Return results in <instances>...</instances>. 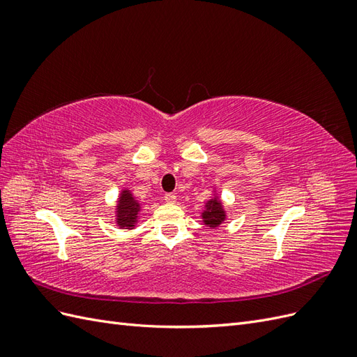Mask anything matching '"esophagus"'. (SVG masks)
<instances>
[{
  "instance_id": "34e87169",
  "label": "esophagus",
  "mask_w": 357,
  "mask_h": 357,
  "mask_svg": "<svg viewBox=\"0 0 357 357\" xmlns=\"http://www.w3.org/2000/svg\"><path fill=\"white\" fill-rule=\"evenodd\" d=\"M165 202H168V204H174L176 202V199H177V197L174 195V193H165Z\"/></svg>"
}]
</instances>
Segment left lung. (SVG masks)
Here are the masks:
<instances>
[{"instance_id":"1","label":"left lung","mask_w":357,"mask_h":357,"mask_svg":"<svg viewBox=\"0 0 357 357\" xmlns=\"http://www.w3.org/2000/svg\"><path fill=\"white\" fill-rule=\"evenodd\" d=\"M226 219V214L223 210V205L220 199H210L205 204V211L202 213L204 225L210 226V228H218V226Z\"/></svg>"}]
</instances>
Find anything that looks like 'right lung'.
<instances>
[{
	"instance_id": "obj_1",
	"label": "right lung",
	"mask_w": 357,
	"mask_h": 357,
	"mask_svg": "<svg viewBox=\"0 0 357 357\" xmlns=\"http://www.w3.org/2000/svg\"><path fill=\"white\" fill-rule=\"evenodd\" d=\"M138 211H139V204L132 197V193L126 189L122 190L121 198H119V202H117V213H116L117 225L123 229H132L138 219Z\"/></svg>"
}]
</instances>
